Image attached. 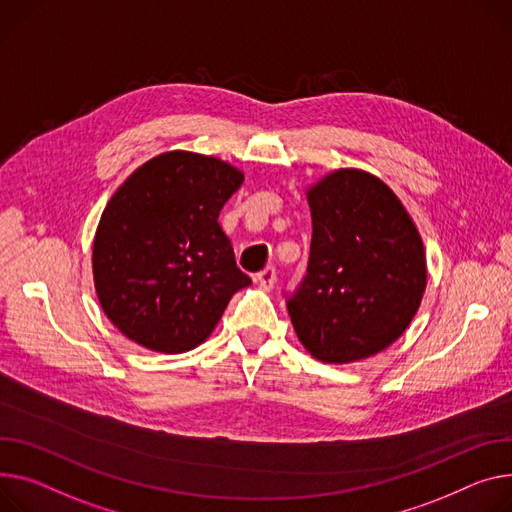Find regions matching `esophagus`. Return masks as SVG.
Instances as JSON below:
<instances>
[{"label": "esophagus", "mask_w": 512, "mask_h": 512, "mask_svg": "<svg viewBox=\"0 0 512 512\" xmlns=\"http://www.w3.org/2000/svg\"><path fill=\"white\" fill-rule=\"evenodd\" d=\"M255 282L263 288V290H271L276 286V267H265L263 271H259V274L255 276Z\"/></svg>", "instance_id": "esophagus-1"}]
</instances>
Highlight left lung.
I'll list each match as a JSON object with an SVG mask.
<instances>
[{"instance_id": "1", "label": "left lung", "mask_w": 512, "mask_h": 512, "mask_svg": "<svg viewBox=\"0 0 512 512\" xmlns=\"http://www.w3.org/2000/svg\"><path fill=\"white\" fill-rule=\"evenodd\" d=\"M311 255L286 306L302 346L323 362L389 348L426 288L416 224L397 195L364 170H335L309 191Z\"/></svg>"}]
</instances>
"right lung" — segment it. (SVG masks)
<instances>
[{"mask_svg": "<svg viewBox=\"0 0 512 512\" xmlns=\"http://www.w3.org/2000/svg\"><path fill=\"white\" fill-rule=\"evenodd\" d=\"M241 185L234 166L177 150L148 160L115 191L92 269L102 311L131 342L164 354L193 350L232 294L251 284L218 224Z\"/></svg>", "mask_w": 512, "mask_h": 512, "instance_id": "add662e5", "label": "right lung"}]
</instances>
